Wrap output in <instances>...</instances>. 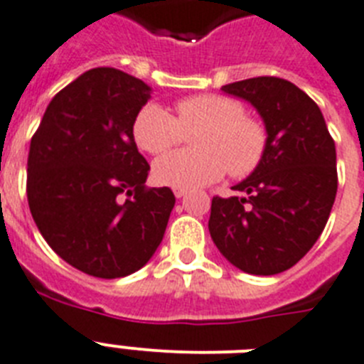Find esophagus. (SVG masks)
Instances as JSON below:
<instances>
[{
    "label": "esophagus",
    "mask_w": 364,
    "mask_h": 364,
    "mask_svg": "<svg viewBox=\"0 0 364 364\" xmlns=\"http://www.w3.org/2000/svg\"><path fill=\"white\" fill-rule=\"evenodd\" d=\"M188 193V189H182V188H175V197L176 199H182L184 195Z\"/></svg>",
    "instance_id": "1"
}]
</instances>
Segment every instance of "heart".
I'll list each match as a JSON object with an SVG mask.
<instances>
[{"instance_id": "1", "label": "heart", "mask_w": 364, "mask_h": 364, "mask_svg": "<svg viewBox=\"0 0 364 364\" xmlns=\"http://www.w3.org/2000/svg\"><path fill=\"white\" fill-rule=\"evenodd\" d=\"M178 119L160 104H146L134 122L137 145L149 154H164L176 146L184 130H201L193 145L199 150H178L154 164L158 184L193 189L208 186L230 171L243 176L260 164L268 135L264 126L243 115L238 100L223 95L189 96L176 106Z\"/></svg>"}]
</instances>
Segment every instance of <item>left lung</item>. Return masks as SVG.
<instances>
[{"instance_id": "1", "label": "left lung", "mask_w": 364, "mask_h": 364, "mask_svg": "<svg viewBox=\"0 0 364 364\" xmlns=\"http://www.w3.org/2000/svg\"><path fill=\"white\" fill-rule=\"evenodd\" d=\"M249 102L268 145L253 173L214 197L208 230L232 266L275 275L299 262L320 238L337 195V150L320 107L294 83L260 76L221 87Z\"/></svg>"}]
</instances>
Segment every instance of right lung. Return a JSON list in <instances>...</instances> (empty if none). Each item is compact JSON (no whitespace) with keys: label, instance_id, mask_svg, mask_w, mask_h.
Listing matches in <instances>:
<instances>
[{"label":"right lung","instance_id":"obj_1","mask_svg":"<svg viewBox=\"0 0 364 364\" xmlns=\"http://www.w3.org/2000/svg\"><path fill=\"white\" fill-rule=\"evenodd\" d=\"M152 92L117 68L83 72L46 107L27 158V200L42 238L83 273L119 279L149 262L175 195L146 189L134 122Z\"/></svg>","mask_w":364,"mask_h":364}]
</instances>
